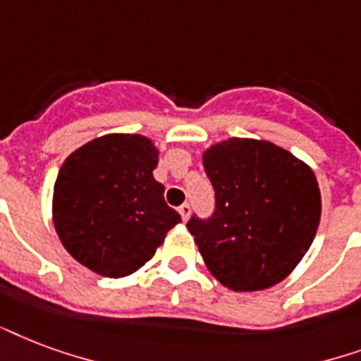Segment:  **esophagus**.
<instances>
[{
	"label": "esophagus",
	"instance_id": "esophagus-1",
	"mask_svg": "<svg viewBox=\"0 0 361 361\" xmlns=\"http://www.w3.org/2000/svg\"><path fill=\"white\" fill-rule=\"evenodd\" d=\"M190 211H192V209H190L188 203H184V205L178 207V212H180V216H183L184 222H186V220L190 219Z\"/></svg>",
	"mask_w": 361,
	"mask_h": 361
}]
</instances>
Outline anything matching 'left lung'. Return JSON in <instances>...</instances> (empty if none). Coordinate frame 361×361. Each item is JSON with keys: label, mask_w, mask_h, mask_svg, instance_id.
I'll return each mask as SVG.
<instances>
[{"label": "left lung", "mask_w": 361, "mask_h": 361, "mask_svg": "<svg viewBox=\"0 0 361 361\" xmlns=\"http://www.w3.org/2000/svg\"><path fill=\"white\" fill-rule=\"evenodd\" d=\"M216 194L211 220L186 224L211 275L233 292L275 286L317 235L322 197L311 166L265 139L230 137L201 154Z\"/></svg>", "instance_id": "1"}]
</instances>
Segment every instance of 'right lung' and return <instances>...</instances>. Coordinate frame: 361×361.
Masks as SVG:
<instances>
[{"mask_svg": "<svg viewBox=\"0 0 361 361\" xmlns=\"http://www.w3.org/2000/svg\"><path fill=\"white\" fill-rule=\"evenodd\" d=\"M160 150L139 133L96 137L67 156L52 192V222L80 265L128 276L156 254L180 214L154 178Z\"/></svg>", "mask_w": 361, "mask_h": 361, "instance_id": "obj_1", "label": "right lung"}]
</instances>
